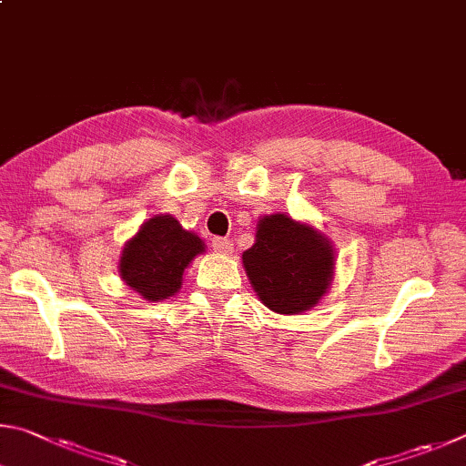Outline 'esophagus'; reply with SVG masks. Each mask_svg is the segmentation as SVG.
<instances>
[{"label":"esophagus","mask_w":466,"mask_h":466,"mask_svg":"<svg viewBox=\"0 0 466 466\" xmlns=\"http://www.w3.org/2000/svg\"><path fill=\"white\" fill-rule=\"evenodd\" d=\"M212 248H215L217 254H223V256H231L233 254V243L228 241V239H223V238L212 239Z\"/></svg>","instance_id":"34e87169"}]
</instances>
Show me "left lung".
I'll list each match as a JSON object with an SVG mask.
<instances>
[{
  "instance_id": "1",
  "label": "left lung",
  "mask_w": 466,
  "mask_h": 466,
  "mask_svg": "<svg viewBox=\"0 0 466 466\" xmlns=\"http://www.w3.org/2000/svg\"><path fill=\"white\" fill-rule=\"evenodd\" d=\"M243 268L259 300L279 315H300L319 305L336 276L331 239L289 215H264Z\"/></svg>"
}]
</instances>
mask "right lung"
<instances>
[{
	"instance_id": "1",
	"label": "right lung",
	"mask_w": 466,
	"mask_h": 466,
	"mask_svg": "<svg viewBox=\"0 0 466 466\" xmlns=\"http://www.w3.org/2000/svg\"><path fill=\"white\" fill-rule=\"evenodd\" d=\"M204 251V241L186 231L176 217L153 215L122 248L118 274L138 297L159 303L176 295L184 270Z\"/></svg>"
}]
</instances>
